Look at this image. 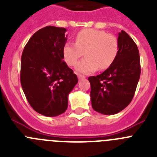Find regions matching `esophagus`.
Here are the masks:
<instances>
[{
    "mask_svg": "<svg viewBox=\"0 0 157 157\" xmlns=\"http://www.w3.org/2000/svg\"><path fill=\"white\" fill-rule=\"evenodd\" d=\"M85 76L84 75H78V80H82V79H85Z\"/></svg>",
    "mask_w": 157,
    "mask_h": 157,
    "instance_id": "obj_1",
    "label": "esophagus"
}]
</instances>
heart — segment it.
I'll use <instances>...</instances> for the list:
<instances>
[{
	"instance_id": "1",
	"label": "heart",
	"mask_w": 157,
	"mask_h": 157,
	"mask_svg": "<svg viewBox=\"0 0 157 157\" xmlns=\"http://www.w3.org/2000/svg\"><path fill=\"white\" fill-rule=\"evenodd\" d=\"M118 51L119 42L114 35L104 30L84 29L75 35V43H65L62 52L68 66L75 65L84 52L86 59L78 63L75 69L82 74H89L109 67Z\"/></svg>"
}]
</instances>
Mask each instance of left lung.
<instances>
[{
	"mask_svg": "<svg viewBox=\"0 0 157 157\" xmlns=\"http://www.w3.org/2000/svg\"><path fill=\"white\" fill-rule=\"evenodd\" d=\"M119 51L109 68L89 77L94 110L103 115L121 112L134 98L141 75L139 51L124 30L118 35Z\"/></svg>",
	"mask_w": 157,
	"mask_h": 157,
	"instance_id": "obj_1",
	"label": "left lung"
}]
</instances>
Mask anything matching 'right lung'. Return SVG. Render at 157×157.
<instances>
[{
  "instance_id": "add662e5",
  "label": "right lung",
  "mask_w": 157,
  "mask_h": 157,
  "mask_svg": "<svg viewBox=\"0 0 157 157\" xmlns=\"http://www.w3.org/2000/svg\"><path fill=\"white\" fill-rule=\"evenodd\" d=\"M66 31L52 26L37 30L22 54L20 82L25 96L34 111L48 117L67 110L68 94L78 82L63 61Z\"/></svg>"
}]
</instances>
